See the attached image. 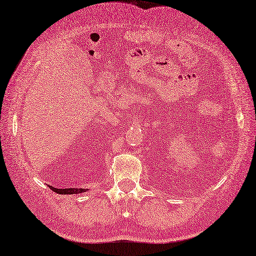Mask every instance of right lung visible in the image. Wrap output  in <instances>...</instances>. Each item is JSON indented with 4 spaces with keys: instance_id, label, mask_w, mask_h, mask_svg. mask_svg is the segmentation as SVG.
<instances>
[{
    "instance_id": "1",
    "label": "right lung",
    "mask_w": 256,
    "mask_h": 256,
    "mask_svg": "<svg viewBox=\"0 0 256 256\" xmlns=\"http://www.w3.org/2000/svg\"><path fill=\"white\" fill-rule=\"evenodd\" d=\"M50 189L52 191L58 193V194H78V193H82L86 192L89 189H78V188H70V189H58V188H53L52 186H48Z\"/></svg>"
}]
</instances>
